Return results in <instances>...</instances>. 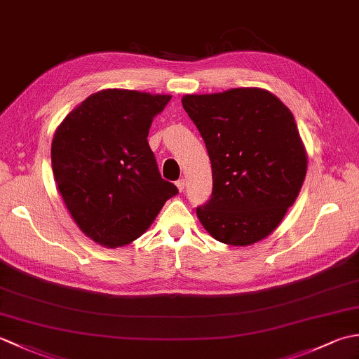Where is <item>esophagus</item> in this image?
Here are the masks:
<instances>
[{
    "instance_id": "1",
    "label": "esophagus",
    "mask_w": 359,
    "mask_h": 359,
    "mask_svg": "<svg viewBox=\"0 0 359 359\" xmlns=\"http://www.w3.org/2000/svg\"><path fill=\"white\" fill-rule=\"evenodd\" d=\"M175 187H177V189H179V191L182 193V191H184V189H185V187H187V184H185V180H184V179H180V180H177V182H175Z\"/></svg>"
}]
</instances>
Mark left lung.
Instances as JSON below:
<instances>
[{
	"instance_id": "obj_1",
	"label": "left lung",
	"mask_w": 359,
	"mask_h": 359,
	"mask_svg": "<svg viewBox=\"0 0 359 359\" xmlns=\"http://www.w3.org/2000/svg\"><path fill=\"white\" fill-rule=\"evenodd\" d=\"M182 104L211 160V199L196 210L201 224L228 245L265 239L306 179L307 154L293 114L259 88L185 95Z\"/></svg>"
}]
</instances>
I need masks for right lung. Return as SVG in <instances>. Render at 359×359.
<instances>
[{"instance_id":"add662e5","label":"right lung","mask_w":359,"mask_h":359,"mask_svg":"<svg viewBox=\"0 0 359 359\" xmlns=\"http://www.w3.org/2000/svg\"><path fill=\"white\" fill-rule=\"evenodd\" d=\"M170 95L104 89L89 95L57 128L52 171L75 224L103 247L131 243L179 193L163 180L148 143Z\"/></svg>"}]
</instances>
